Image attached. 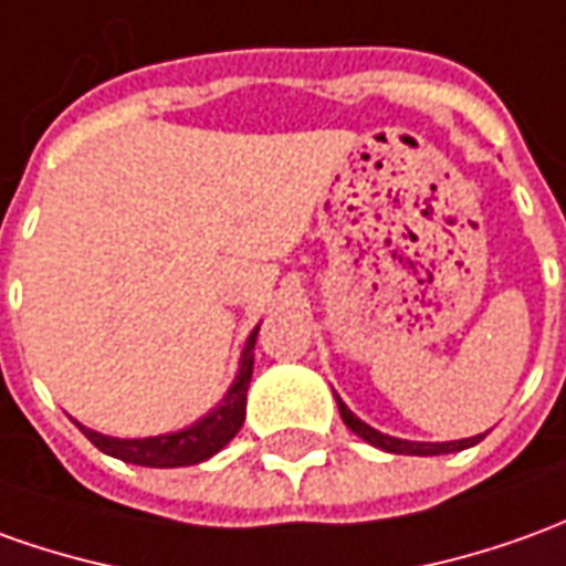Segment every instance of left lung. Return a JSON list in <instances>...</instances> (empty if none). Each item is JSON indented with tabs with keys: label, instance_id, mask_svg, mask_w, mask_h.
I'll use <instances>...</instances> for the list:
<instances>
[{
	"label": "left lung",
	"instance_id": "left-lung-1",
	"mask_svg": "<svg viewBox=\"0 0 566 566\" xmlns=\"http://www.w3.org/2000/svg\"><path fill=\"white\" fill-rule=\"evenodd\" d=\"M335 403H338V412H342V422L348 424L350 431L357 438H364L366 443L379 447L385 453H397V455H443V453H459V450H469L474 443H481L486 434H474V438H462V440H443V443H428V440H403V438H391V434H381L376 431L373 424H366L364 419H357L345 400L335 395Z\"/></svg>",
	"mask_w": 566,
	"mask_h": 566
}]
</instances>
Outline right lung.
I'll return each mask as SVG.
<instances>
[{
  "label": "right lung",
  "instance_id": "obj_1",
  "mask_svg": "<svg viewBox=\"0 0 566 566\" xmlns=\"http://www.w3.org/2000/svg\"><path fill=\"white\" fill-rule=\"evenodd\" d=\"M255 338H259V326L249 333L243 350H240V366H237L231 388L197 422L169 431V434H157V438H111V434H101V431H92V428L76 422L80 431L95 443L101 453L123 459L128 465H147V469L200 465L206 459H212L218 450H224V443L243 428L245 391H249L252 364H255Z\"/></svg>",
  "mask_w": 566,
  "mask_h": 566
}]
</instances>
